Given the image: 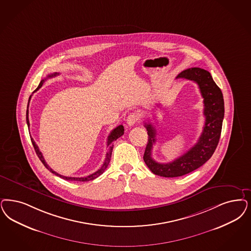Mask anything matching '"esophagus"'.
Masks as SVG:
<instances>
[{
    "mask_svg": "<svg viewBox=\"0 0 251 251\" xmlns=\"http://www.w3.org/2000/svg\"><path fill=\"white\" fill-rule=\"evenodd\" d=\"M139 118L138 115L135 113H130V115L127 118V123L129 126H133L135 123H137Z\"/></svg>",
    "mask_w": 251,
    "mask_h": 251,
    "instance_id": "esophagus-1",
    "label": "esophagus"
}]
</instances>
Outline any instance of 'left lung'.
I'll list each match as a JSON object with an SVG mask.
<instances>
[{"mask_svg":"<svg viewBox=\"0 0 251 251\" xmlns=\"http://www.w3.org/2000/svg\"><path fill=\"white\" fill-rule=\"evenodd\" d=\"M176 78H185L198 83L204 98L205 125L198 143L190 149L169 163H158L152 157L153 145L156 143V128L151 123H145L148 134L144 160L149 170L162 177H180L191 173L213 155L221 137L223 121L225 117V101L221 89L217 86L210 73L200 68H191L182 71ZM159 106V104H156Z\"/></svg>","mask_w":251,"mask_h":251,"instance_id":"8db88e82","label":"left lung"}]
</instances>
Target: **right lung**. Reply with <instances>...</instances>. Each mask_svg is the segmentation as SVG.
<instances>
[{"mask_svg":"<svg viewBox=\"0 0 251 251\" xmlns=\"http://www.w3.org/2000/svg\"><path fill=\"white\" fill-rule=\"evenodd\" d=\"M58 74H59V73L54 72V73H52V74L48 75V76L46 77V78H44V79H43V80L40 82L39 86H38V88L35 90V92H36L37 90H39L41 87L43 86L44 81H45L47 78L55 77V76H57ZM30 98H31V95L29 96L28 103H29V101H30ZM27 108H28V104H27ZM26 124H27V127H29V121H28V109H26ZM123 133H124V127H123V125H120V126H118L117 128H115V129L110 132V134H109V135H108V137H107V145H106V146H107V148H108V149H107V152H106V154H105V159H104V164H103V166H102V167H101L97 172H95V173H93V174H91V175H89V176H86V177H66V176L60 175V174L55 173L54 171H52V169H51V168L48 166V164L46 163V161L44 160V156H43L42 152L40 151V149H39L38 146L36 145V143H35V141L33 140V138H32V137H30V139H31V143H32V145H33V147H34L35 152H36L37 156H39L40 160L43 162V164L44 165V167H45L47 170H49L51 173H53V174H55L56 176H59L60 178H63L64 180H68V181H77V182H88V181L94 180L95 178H97L98 176H100L101 174H103V173L104 172V170L107 168V166H108L109 162H110V159H111L113 147H114L113 143H114V141H116L117 139L120 138L121 136H122V135H123Z\"/></svg>","mask_w":251,"mask_h":251,"instance_id":"add662e5","label":"right lung"}]
</instances>
